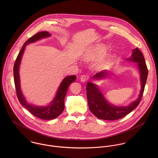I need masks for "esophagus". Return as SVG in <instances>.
Returning a JSON list of instances; mask_svg holds the SVG:
<instances>
[{
  "instance_id": "34e87169",
  "label": "esophagus",
  "mask_w": 158,
  "mask_h": 158,
  "mask_svg": "<svg viewBox=\"0 0 158 158\" xmlns=\"http://www.w3.org/2000/svg\"><path fill=\"white\" fill-rule=\"evenodd\" d=\"M88 78H89V76L88 75H83L80 77L81 81H82V82L86 81L88 80Z\"/></svg>"
}]
</instances>
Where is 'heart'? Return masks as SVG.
<instances>
[{"label":"heart","mask_w":158,"mask_h":158,"mask_svg":"<svg viewBox=\"0 0 158 158\" xmlns=\"http://www.w3.org/2000/svg\"><path fill=\"white\" fill-rule=\"evenodd\" d=\"M106 48L103 45H97L87 51L83 55L85 60H95L102 56L106 52Z\"/></svg>","instance_id":"b5f03b06"}]
</instances>
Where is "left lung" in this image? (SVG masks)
Returning a JSON list of instances; mask_svg holds the SVG:
<instances>
[{
	"label": "left lung",
	"mask_w": 158,
	"mask_h": 158,
	"mask_svg": "<svg viewBox=\"0 0 158 158\" xmlns=\"http://www.w3.org/2000/svg\"><path fill=\"white\" fill-rule=\"evenodd\" d=\"M127 60L137 63L141 81V90L139 97L128 106H115L106 101L103 94L96 85L92 83H88L86 94L89 108L91 113L98 118L106 120H114L122 118L133 111L138 106L142 99L148 77V69L143 55L137 48H135L133 50L131 56L127 59ZM107 75V72L105 70L96 73L93 77V78L101 79Z\"/></svg>",
	"instance_id": "obj_1"
}]
</instances>
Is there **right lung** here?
Segmentation results:
<instances>
[{"label": "right lung", "mask_w": 158, "mask_h": 158, "mask_svg": "<svg viewBox=\"0 0 158 158\" xmlns=\"http://www.w3.org/2000/svg\"><path fill=\"white\" fill-rule=\"evenodd\" d=\"M50 36L51 35L47 31H41L30 38L23 44L21 51L17 56L13 68L15 88L16 95L20 103L33 115L43 120H51L55 118L63 113L64 109V98L67 94L69 86L76 80L75 75L66 77L62 81L53 101L48 106H38L32 105L28 104L25 100L21 89L19 73V66L25 47L30 43H35L42 38H47Z\"/></svg>", "instance_id": "add662e5"}]
</instances>
